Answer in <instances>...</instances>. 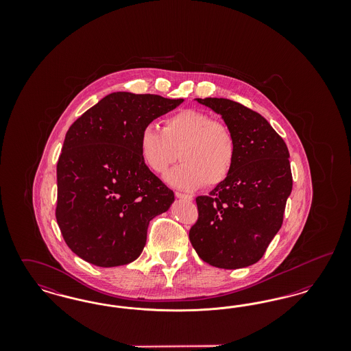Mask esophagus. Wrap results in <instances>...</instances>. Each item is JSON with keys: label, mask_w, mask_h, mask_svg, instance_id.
<instances>
[{"label": "esophagus", "mask_w": 351, "mask_h": 351, "mask_svg": "<svg viewBox=\"0 0 351 351\" xmlns=\"http://www.w3.org/2000/svg\"><path fill=\"white\" fill-rule=\"evenodd\" d=\"M175 196H176L178 199H184V200L186 201L193 200V196H192V195H186V193H182V192H175Z\"/></svg>", "instance_id": "esophagus-1"}]
</instances>
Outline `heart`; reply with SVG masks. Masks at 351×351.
Returning <instances> with one entry per match:
<instances>
[{
    "label": "heart",
    "mask_w": 351,
    "mask_h": 351,
    "mask_svg": "<svg viewBox=\"0 0 351 351\" xmlns=\"http://www.w3.org/2000/svg\"><path fill=\"white\" fill-rule=\"evenodd\" d=\"M139 152L155 173H166L180 158L183 165L168 175V182L195 189L226 180L233 169L237 145L223 121L201 110L184 109L166 118L162 130L146 126L139 135Z\"/></svg>",
    "instance_id": "heart-1"
}]
</instances>
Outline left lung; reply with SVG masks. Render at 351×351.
Masks as SVG:
<instances>
[{"label":"left lung","instance_id":"left-lung-1","mask_svg":"<svg viewBox=\"0 0 351 351\" xmlns=\"http://www.w3.org/2000/svg\"><path fill=\"white\" fill-rule=\"evenodd\" d=\"M221 114L237 145L230 175L196 197L199 218L189 241L201 259L218 268L256 263L283 223L292 191L289 152L267 119L228 99H196Z\"/></svg>","mask_w":351,"mask_h":351}]
</instances>
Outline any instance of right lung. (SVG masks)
<instances>
[{
  "mask_svg": "<svg viewBox=\"0 0 351 351\" xmlns=\"http://www.w3.org/2000/svg\"><path fill=\"white\" fill-rule=\"evenodd\" d=\"M183 99L110 93L68 129L56 166V221L68 247L100 267L135 261L173 192L142 160L139 135Z\"/></svg>",
  "mask_w": 351,
  "mask_h": 351,
  "instance_id": "right-lung-1",
  "label": "right lung"
}]
</instances>
